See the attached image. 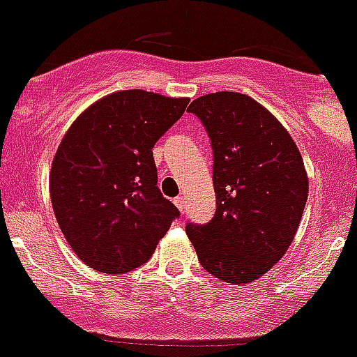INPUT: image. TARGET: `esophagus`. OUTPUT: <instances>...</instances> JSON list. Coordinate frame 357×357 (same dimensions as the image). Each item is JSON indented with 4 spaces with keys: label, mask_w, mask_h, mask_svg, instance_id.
<instances>
[{
    "label": "esophagus",
    "mask_w": 357,
    "mask_h": 357,
    "mask_svg": "<svg viewBox=\"0 0 357 357\" xmlns=\"http://www.w3.org/2000/svg\"><path fill=\"white\" fill-rule=\"evenodd\" d=\"M174 203H175V206H177L180 211H182V213H183V211H185V199H183L182 196L175 197V201H174Z\"/></svg>",
    "instance_id": "34e87169"
}]
</instances>
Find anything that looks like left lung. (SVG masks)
<instances>
[{
	"label": "left lung",
	"mask_w": 357,
	"mask_h": 357,
	"mask_svg": "<svg viewBox=\"0 0 357 357\" xmlns=\"http://www.w3.org/2000/svg\"><path fill=\"white\" fill-rule=\"evenodd\" d=\"M213 151L217 210L185 232L204 271L224 283L259 280L287 253L307 203L309 182L290 133L266 107L236 91L196 98Z\"/></svg>",
	"instance_id": "8db88e82"
}]
</instances>
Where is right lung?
I'll return each mask as SVG.
<instances>
[{
  "instance_id": "add662e5",
  "label": "right lung",
  "mask_w": 357,
  "mask_h": 357,
  "mask_svg": "<svg viewBox=\"0 0 357 357\" xmlns=\"http://www.w3.org/2000/svg\"><path fill=\"white\" fill-rule=\"evenodd\" d=\"M189 98L144 90L107 95L60 142L50 196L60 231L91 269L125 274L153 257L178 208L161 194L153 147Z\"/></svg>"
}]
</instances>
